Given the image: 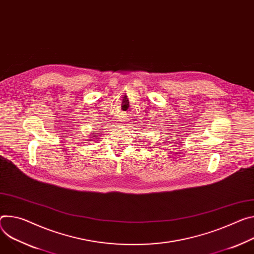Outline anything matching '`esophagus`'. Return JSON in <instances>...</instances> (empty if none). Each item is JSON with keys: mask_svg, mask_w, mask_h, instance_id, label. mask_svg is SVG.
Returning <instances> with one entry per match:
<instances>
[{"mask_svg": "<svg viewBox=\"0 0 254 254\" xmlns=\"http://www.w3.org/2000/svg\"><path fill=\"white\" fill-rule=\"evenodd\" d=\"M123 121H125V120H123Z\"/></svg>", "mask_w": 254, "mask_h": 254, "instance_id": "1", "label": "esophagus"}]
</instances>
